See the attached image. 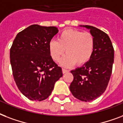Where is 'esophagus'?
<instances>
[{
  "label": "esophagus",
  "mask_w": 123,
  "mask_h": 123,
  "mask_svg": "<svg viewBox=\"0 0 123 123\" xmlns=\"http://www.w3.org/2000/svg\"><path fill=\"white\" fill-rule=\"evenodd\" d=\"M62 72L63 74H65V73L68 72V70H67V69H65V68H62Z\"/></svg>",
  "instance_id": "1"
}]
</instances>
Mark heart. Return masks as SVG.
<instances>
[{"label": "heart", "mask_w": 123, "mask_h": 123, "mask_svg": "<svg viewBox=\"0 0 123 123\" xmlns=\"http://www.w3.org/2000/svg\"><path fill=\"white\" fill-rule=\"evenodd\" d=\"M57 40L49 43V51L53 60L58 62L63 54L60 64L70 67L77 63L82 65L88 62L94 53L95 39L92 34L75 29H66L61 33Z\"/></svg>", "instance_id": "1"}]
</instances>
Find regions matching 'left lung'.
Returning <instances> with one entry per match:
<instances>
[{
	"mask_svg": "<svg viewBox=\"0 0 123 123\" xmlns=\"http://www.w3.org/2000/svg\"><path fill=\"white\" fill-rule=\"evenodd\" d=\"M90 30L95 39L94 53L83 66L70 71L74 80L69 86L72 95L80 100L89 102L105 91L114 63V50L107 34L91 25H80Z\"/></svg>",
	"mask_w": 123,
	"mask_h": 123,
	"instance_id": "8db88e82",
	"label": "left lung"
}]
</instances>
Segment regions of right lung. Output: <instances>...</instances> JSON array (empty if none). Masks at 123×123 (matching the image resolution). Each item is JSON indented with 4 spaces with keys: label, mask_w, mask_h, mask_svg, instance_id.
I'll list each match as a JSON object with an SVG mask.
<instances>
[{
    "label": "right lung",
    "mask_w": 123,
    "mask_h": 123,
    "mask_svg": "<svg viewBox=\"0 0 123 123\" xmlns=\"http://www.w3.org/2000/svg\"><path fill=\"white\" fill-rule=\"evenodd\" d=\"M58 33L56 27L34 24L18 33L10 49V62L18 88L32 101L50 96L62 69L53 61L49 43Z\"/></svg>",
    "instance_id": "add662e5"
}]
</instances>
